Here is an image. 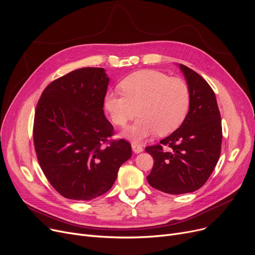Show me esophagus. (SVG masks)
Listing matches in <instances>:
<instances>
[{"label": "esophagus", "instance_id": "1", "mask_svg": "<svg viewBox=\"0 0 255 255\" xmlns=\"http://www.w3.org/2000/svg\"><path fill=\"white\" fill-rule=\"evenodd\" d=\"M131 146H132V150H133V152H134L135 154H139V153H141V152L143 151L142 146H141L140 144H137V143H132V144H131Z\"/></svg>", "mask_w": 255, "mask_h": 255}]
</instances>
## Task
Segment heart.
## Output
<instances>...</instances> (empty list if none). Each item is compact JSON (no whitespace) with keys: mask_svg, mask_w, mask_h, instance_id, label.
Instances as JSON below:
<instances>
[{"mask_svg":"<svg viewBox=\"0 0 255 255\" xmlns=\"http://www.w3.org/2000/svg\"><path fill=\"white\" fill-rule=\"evenodd\" d=\"M121 88L123 93H106L104 107L120 127H125L137 114L140 116L126 132L132 140L140 141L156 132L169 134L181 126L188 113L190 94L180 78L157 70H141L124 78Z\"/></svg>","mask_w":255,"mask_h":255,"instance_id":"b5f03b06","label":"heart"}]
</instances>
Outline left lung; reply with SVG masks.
<instances>
[{
	"label": "left lung",
	"instance_id": "1",
	"mask_svg": "<svg viewBox=\"0 0 255 255\" xmlns=\"http://www.w3.org/2000/svg\"><path fill=\"white\" fill-rule=\"evenodd\" d=\"M188 85L190 105L182 125L160 144L146 146L154 166L146 177L154 188L168 194L193 192L215 168L221 152L222 127L215 93L192 69L179 64ZM167 145L168 150H163Z\"/></svg>",
	"mask_w": 255,
	"mask_h": 255
}]
</instances>
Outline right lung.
<instances>
[{
  "mask_svg": "<svg viewBox=\"0 0 255 255\" xmlns=\"http://www.w3.org/2000/svg\"><path fill=\"white\" fill-rule=\"evenodd\" d=\"M109 83L103 68L85 67L49 84L38 101L34 120L38 161L66 198L90 200L104 194L132 155L124 139L104 145L114 134L103 111Z\"/></svg>",
  "mask_w": 255,
  "mask_h": 255,
  "instance_id": "obj_1",
  "label": "right lung"
}]
</instances>
